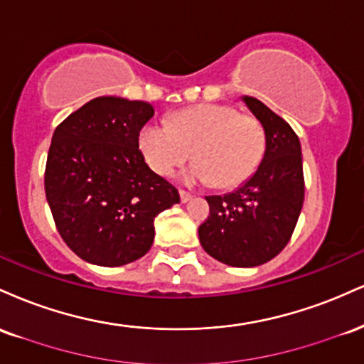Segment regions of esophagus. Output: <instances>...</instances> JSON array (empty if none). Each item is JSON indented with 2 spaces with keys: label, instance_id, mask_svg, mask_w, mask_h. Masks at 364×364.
Listing matches in <instances>:
<instances>
[{
  "label": "esophagus",
  "instance_id": "34e87169",
  "mask_svg": "<svg viewBox=\"0 0 364 364\" xmlns=\"http://www.w3.org/2000/svg\"><path fill=\"white\" fill-rule=\"evenodd\" d=\"M179 196H181L183 203L190 202V200H191V193H188V191H185V190H179Z\"/></svg>",
  "mask_w": 364,
  "mask_h": 364
}]
</instances>
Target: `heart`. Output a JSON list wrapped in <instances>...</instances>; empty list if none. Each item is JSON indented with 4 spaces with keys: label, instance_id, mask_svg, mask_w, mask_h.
<instances>
[{
    "label": "heart",
    "instance_id": "b5f03b06",
    "mask_svg": "<svg viewBox=\"0 0 364 364\" xmlns=\"http://www.w3.org/2000/svg\"><path fill=\"white\" fill-rule=\"evenodd\" d=\"M139 147L154 173L171 176L190 157L188 183L241 185L257 171L265 152L260 121L237 114L231 106L198 104L174 112L169 124L149 123L140 129Z\"/></svg>",
    "mask_w": 364,
    "mask_h": 364
}]
</instances>
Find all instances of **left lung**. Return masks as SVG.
<instances>
[{
	"label": "left lung",
	"mask_w": 364,
	"mask_h": 364,
	"mask_svg": "<svg viewBox=\"0 0 364 364\" xmlns=\"http://www.w3.org/2000/svg\"><path fill=\"white\" fill-rule=\"evenodd\" d=\"M241 99L265 132V152L240 188L205 196L210 215L198 228V237L212 258L246 269L272 260L289 243L301 214L304 178L294 129L258 99Z\"/></svg>",
	"instance_id": "left-lung-1"
}]
</instances>
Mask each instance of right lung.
I'll use <instances>...</instances> for the list:
<instances>
[{"label":"right lung","instance_id":"1","mask_svg":"<svg viewBox=\"0 0 364 364\" xmlns=\"http://www.w3.org/2000/svg\"><path fill=\"white\" fill-rule=\"evenodd\" d=\"M154 116L144 101L95 97L54 129L46 198L58 232L82 260L119 267L154 243V219L179 203L171 183L145 164L139 135Z\"/></svg>","mask_w":364,"mask_h":364}]
</instances>
